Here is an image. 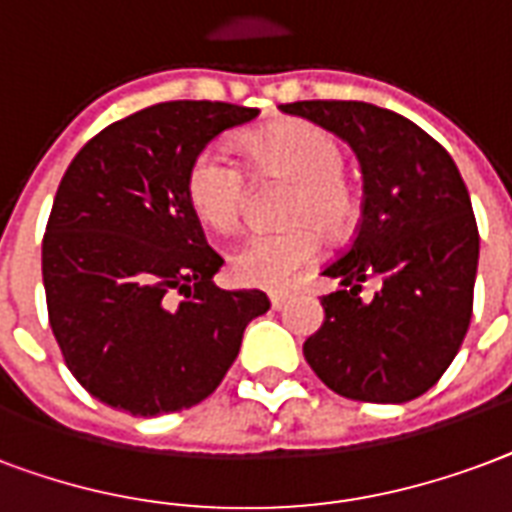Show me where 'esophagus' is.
<instances>
[{
	"instance_id": "esophagus-1",
	"label": "esophagus",
	"mask_w": 512,
	"mask_h": 512,
	"mask_svg": "<svg viewBox=\"0 0 512 512\" xmlns=\"http://www.w3.org/2000/svg\"><path fill=\"white\" fill-rule=\"evenodd\" d=\"M268 298H271V306H274V309H285V304L290 301V295L287 293H271Z\"/></svg>"
}]
</instances>
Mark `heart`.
I'll return each instance as SVG.
<instances>
[{"label":"heart","mask_w":512,"mask_h":512,"mask_svg":"<svg viewBox=\"0 0 512 512\" xmlns=\"http://www.w3.org/2000/svg\"><path fill=\"white\" fill-rule=\"evenodd\" d=\"M246 168L255 179L290 184L282 222L274 233H252L230 255L241 285L279 290L317 255V234L339 238L355 222L358 203L344 181V151L331 132L309 121H279L244 140ZM187 198L203 225L227 233L238 225L246 203V176L225 149L208 146L189 162Z\"/></svg>","instance_id":"b5f03b06"}]
</instances>
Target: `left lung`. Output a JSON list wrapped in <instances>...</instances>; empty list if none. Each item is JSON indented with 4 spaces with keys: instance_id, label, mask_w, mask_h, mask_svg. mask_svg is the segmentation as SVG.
Returning <instances> with one entry per match:
<instances>
[{
    "instance_id": "8db88e82",
    "label": "left lung",
    "mask_w": 512,
    "mask_h": 512,
    "mask_svg": "<svg viewBox=\"0 0 512 512\" xmlns=\"http://www.w3.org/2000/svg\"><path fill=\"white\" fill-rule=\"evenodd\" d=\"M342 138L361 162L358 233L323 274L325 320L304 342L312 372L344 399L404 404L445 374L472 320L480 238L456 162L429 132L358 100L279 105ZM377 275L372 302L360 285Z\"/></svg>"
}]
</instances>
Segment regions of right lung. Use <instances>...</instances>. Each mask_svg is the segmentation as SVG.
<instances>
[{
  "instance_id": "obj_1",
  "label": "right lung",
  "mask_w": 512,
  "mask_h": 512,
  "mask_svg": "<svg viewBox=\"0 0 512 512\" xmlns=\"http://www.w3.org/2000/svg\"><path fill=\"white\" fill-rule=\"evenodd\" d=\"M257 108L160 102L83 146L43 238L48 320L94 399L138 418L195 407L236 361L260 290H219L222 257L187 198L189 162Z\"/></svg>"
}]
</instances>
